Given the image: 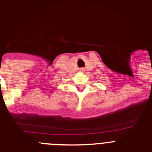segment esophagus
<instances>
[{
  "instance_id": "1",
  "label": "esophagus",
  "mask_w": 152,
  "mask_h": 152,
  "mask_svg": "<svg viewBox=\"0 0 152 152\" xmlns=\"http://www.w3.org/2000/svg\"><path fill=\"white\" fill-rule=\"evenodd\" d=\"M80 71H84V70H82V69H81V70H80Z\"/></svg>"
}]
</instances>
